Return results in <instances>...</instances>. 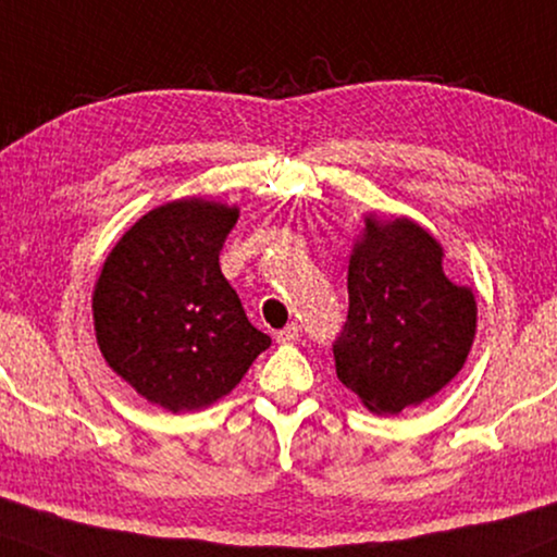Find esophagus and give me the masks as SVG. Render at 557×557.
Instances as JSON below:
<instances>
[{
	"instance_id": "esophagus-1",
	"label": "esophagus",
	"mask_w": 557,
	"mask_h": 557,
	"mask_svg": "<svg viewBox=\"0 0 557 557\" xmlns=\"http://www.w3.org/2000/svg\"><path fill=\"white\" fill-rule=\"evenodd\" d=\"M274 339H277V344L298 342L300 339V326H298V323H287L283 331H277V336H274Z\"/></svg>"
}]
</instances>
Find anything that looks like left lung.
<instances>
[{"mask_svg":"<svg viewBox=\"0 0 557 557\" xmlns=\"http://www.w3.org/2000/svg\"><path fill=\"white\" fill-rule=\"evenodd\" d=\"M445 246L406 215H364L351 246L349 313L334 344L336 377L393 417L436 396L466 364L478 329L473 287L445 274Z\"/></svg>","mask_w":557,"mask_h":557,"instance_id":"8db88e82","label":"left lung"}]
</instances>
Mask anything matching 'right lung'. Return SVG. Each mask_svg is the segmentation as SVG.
<instances>
[{"label": "right lung", "instance_id": "1", "mask_svg": "<svg viewBox=\"0 0 557 557\" xmlns=\"http://www.w3.org/2000/svg\"><path fill=\"white\" fill-rule=\"evenodd\" d=\"M236 221L238 206L221 200L164 202L125 231L95 283L104 362L164 411L213 406L270 347L218 264Z\"/></svg>", "mask_w": 557, "mask_h": 557}]
</instances>
